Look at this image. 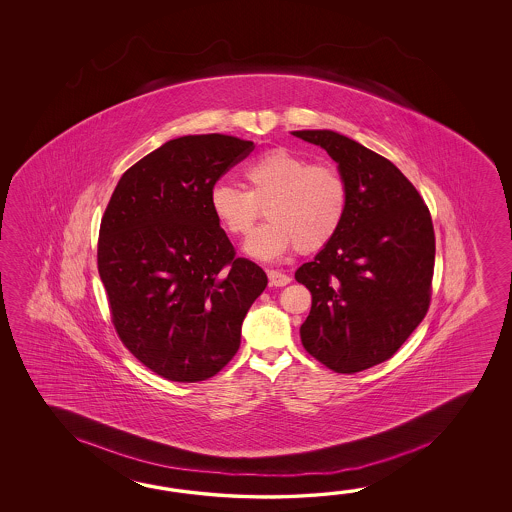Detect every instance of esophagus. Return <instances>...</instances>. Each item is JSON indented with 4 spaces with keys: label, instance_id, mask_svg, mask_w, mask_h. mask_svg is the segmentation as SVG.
<instances>
[{
    "label": "esophagus",
    "instance_id": "esophagus-1",
    "mask_svg": "<svg viewBox=\"0 0 512 512\" xmlns=\"http://www.w3.org/2000/svg\"><path fill=\"white\" fill-rule=\"evenodd\" d=\"M267 274H269V282L274 287H285L287 283H291V278L287 274H283V272L271 269V271H267Z\"/></svg>",
    "mask_w": 512,
    "mask_h": 512
}]
</instances>
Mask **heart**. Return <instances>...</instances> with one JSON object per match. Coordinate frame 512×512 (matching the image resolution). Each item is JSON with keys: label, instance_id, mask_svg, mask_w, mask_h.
I'll return each mask as SVG.
<instances>
[{"label": "heart", "instance_id": "1", "mask_svg": "<svg viewBox=\"0 0 512 512\" xmlns=\"http://www.w3.org/2000/svg\"><path fill=\"white\" fill-rule=\"evenodd\" d=\"M241 186L219 181L210 190V210L219 227L232 236H247L260 219L245 251L258 260H274L296 247L324 249L342 229L349 207L348 181L337 164L309 163L289 148H272L243 166Z\"/></svg>", "mask_w": 512, "mask_h": 512}]
</instances>
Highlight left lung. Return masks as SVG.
<instances>
[{
	"mask_svg": "<svg viewBox=\"0 0 512 512\" xmlns=\"http://www.w3.org/2000/svg\"><path fill=\"white\" fill-rule=\"evenodd\" d=\"M293 135L324 148L349 188L342 229L294 272L313 296L300 327L302 344L329 370H368L392 359L428 311L432 218L415 186L386 157L337 131Z\"/></svg>",
	"mask_w": 512,
	"mask_h": 512,
	"instance_id": "8db88e82",
	"label": "left lung"
}]
</instances>
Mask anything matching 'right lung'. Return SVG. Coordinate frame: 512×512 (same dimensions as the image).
<instances>
[{"label":"right lung","instance_id":"obj_1","mask_svg":"<svg viewBox=\"0 0 512 512\" xmlns=\"http://www.w3.org/2000/svg\"><path fill=\"white\" fill-rule=\"evenodd\" d=\"M252 150L221 133L164 142L124 172L104 212L97 261L111 322L131 355L168 381L223 370L267 287L260 265L236 256L208 201Z\"/></svg>","mask_w":512,"mask_h":512}]
</instances>
